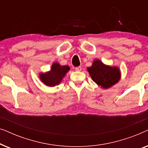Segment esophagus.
Instances as JSON below:
<instances>
[{
    "label": "esophagus",
    "instance_id": "obj_1",
    "mask_svg": "<svg viewBox=\"0 0 148 148\" xmlns=\"http://www.w3.org/2000/svg\"><path fill=\"white\" fill-rule=\"evenodd\" d=\"M82 66H77V67H75V70L78 71H82Z\"/></svg>",
    "mask_w": 148,
    "mask_h": 148
}]
</instances>
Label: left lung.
Returning a JSON list of instances; mask_svg holds the SVG:
<instances>
[{
	"label": "left lung",
	"instance_id": "left-lung-1",
	"mask_svg": "<svg viewBox=\"0 0 148 148\" xmlns=\"http://www.w3.org/2000/svg\"><path fill=\"white\" fill-rule=\"evenodd\" d=\"M88 71L93 81L103 88H110L120 79L121 73L118 68L105 65L100 60H95Z\"/></svg>",
	"mask_w": 148,
	"mask_h": 148
}]
</instances>
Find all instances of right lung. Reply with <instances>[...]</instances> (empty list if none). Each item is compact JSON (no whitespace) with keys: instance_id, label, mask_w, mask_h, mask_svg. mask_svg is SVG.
Returning a JSON list of instances; mask_svg holds the SVG:
<instances>
[{"instance_id":"obj_1","label":"right lung","mask_w":148,"mask_h":148,"mask_svg":"<svg viewBox=\"0 0 148 148\" xmlns=\"http://www.w3.org/2000/svg\"><path fill=\"white\" fill-rule=\"evenodd\" d=\"M69 69V66H61L56 62L52 64L50 71L40 75V79L46 86H55L60 84L62 79Z\"/></svg>"}]
</instances>
